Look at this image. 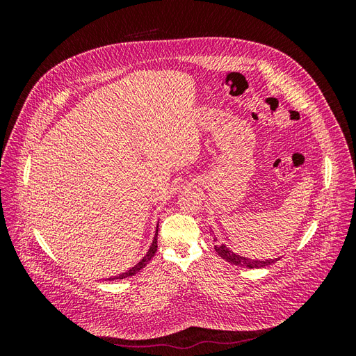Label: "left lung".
Returning <instances> with one entry per match:
<instances>
[{"label": "left lung", "mask_w": 356, "mask_h": 356, "mask_svg": "<svg viewBox=\"0 0 356 356\" xmlns=\"http://www.w3.org/2000/svg\"><path fill=\"white\" fill-rule=\"evenodd\" d=\"M213 241H217V239H213ZM215 251H217L218 255H221L224 260L229 261L230 264L239 266V267H248V268H263V267L270 266V264H273L279 260V258H267V260H251V258L236 254L230 250V248H227L225 245H220V243L215 245Z\"/></svg>", "instance_id": "1"}]
</instances>
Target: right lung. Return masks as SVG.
I'll list each match as a JSON object with an SVG mask.
<instances>
[{"instance_id":"right-lung-1","label":"right lung","mask_w":356,"mask_h":356,"mask_svg":"<svg viewBox=\"0 0 356 356\" xmlns=\"http://www.w3.org/2000/svg\"><path fill=\"white\" fill-rule=\"evenodd\" d=\"M157 234H159V222H157V229H156V233H154L153 243H152V246H149V250L147 251V254L141 258V260H139L134 267L129 268V270H126L124 273H120V275H117V276H111V277H108V279H105V281H115V279L131 277V276L136 275L139 270H143V268H144L149 261H152V258L154 257V254H156V251H157Z\"/></svg>"}]
</instances>
